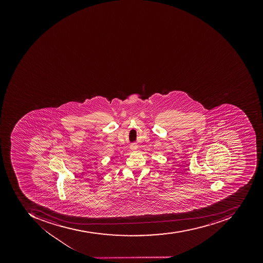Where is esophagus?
Instances as JSON below:
<instances>
[{"label": "esophagus", "mask_w": 263, "mask_h": 263, "mask_svg": "<svg viewBox=\"0 0 263 263\" xmlns=\"http://www.w3.org/2000/svg\"><path fill=\"white\" fill-rule=\"evenodd\" d=\"M130 149H132V151H136V149H137L136 145H131Z\"/></svg>", "instance_id": "34e87169"}]
</instances>
